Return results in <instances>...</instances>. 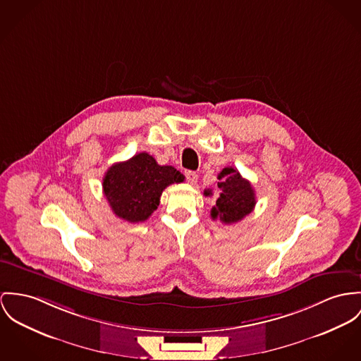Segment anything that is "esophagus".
<instances>
[{"label":"esophagus","mask_w":361,"mask_h":361,"mask_svg":"<svg viewBox=\"0 0 361 361\" xmlns=\"http://www.w3.org/2000/svg\"><path fill=\"white\" fill-rule=\"evenodd\" d=\"M185 178H187V181H188L190 184L195 185L196 181H197V174H196L195 171H192V170H187V171H185Z\"/></svg>","instance_id":"obj_1"}]
</instances>
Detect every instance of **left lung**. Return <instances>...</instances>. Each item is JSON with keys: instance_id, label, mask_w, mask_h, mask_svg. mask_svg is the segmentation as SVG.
<instances>
[{"instance_id": "obj_1", "label": "left lung", "mask_w": 361, "mask_h": 361, "mask_svg": "<svg viewBox=\"0 0 361 361\" xmlns=\"http://www.w3.org/2000/svg\"><path fill=\"white\" fill-rule=\"evenodd\" d=\"M220 196L210 216L213 220L220 219L224 224L242 221L255 207V192L249 180L243 178L238 169L228 166L222 169L217 177ZM204 195L210 196L212 190H204Z\"/></svg>"}]
</instances>
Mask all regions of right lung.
Masks as SVG:
<instances>
[{
	"instance_id": "right-lung-1",
	"label": "right lung",
	"mask_w": 361,
	"mask_h": 361,
	"mask_svg": "<svg viewBox=\"0 0 361 361\" xmlns=\"http://www.w3.org/2000/svg\"><path fill=\"white\" fill-rule=\"evenodd\" d=\"M184 176L173 166H161L147 152L112 165L103 178V192L116 217L145 221L159 206L161 195Z\"/></svg>"
}]
</instances>
